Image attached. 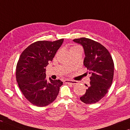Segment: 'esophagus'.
<instances>
[{
    "label": "esophagus",
    "instance_id": "34e87169",
    "mask_svg": "<svg viewBox=\"0 0 130 130\" xmlns=\"http://www.w3.org/2000/svg\"><path fill=\"white\" fill-rule=\"evenodd\" d=\"M65 83H67V84H70L72 85H74L77 84V82L75 81V80H64Z\"/></svg>",
    "mask_w": 130,
    "mask_h": 130
}]
</instances>
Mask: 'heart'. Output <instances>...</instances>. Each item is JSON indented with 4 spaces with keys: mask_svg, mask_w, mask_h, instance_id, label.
<instances>
[{
    "mask_svg": "<svg viewBox=\"0 0 130 130\" xmlns=\"http://www.w3.org/2000/svg\"><path fill=\"white\" fill-rule=\"evenodd\" d=\"M79 49H81L80 47H79V46L78 45H74L73 47H72L70 49V52L72 51H74V50H79Z\"/></svg>",
    "mask_w": 130,
    "mask_h": 130,
    "instance_id": "b5f03b06",
    "label": "heart"
}]
</instances>
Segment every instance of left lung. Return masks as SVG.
<instances>
[{
  "label": "left lung",
  "mask_w": 130,
  "mask_h": 130,
  "mask_svg": "<svg viewBox=\"0 0 130 130\" xmlns=\"http://www.w3.org/2000/svg\"><path fill=\"white\" fill-rule=\"evenodd\" d=\"M73 41L84 48L86 57L83 64L91 75L90 84L80 100L86 104H93L101 100L111 87L114 73L113 60L108 51L99 42L85 37Z\"/></svg>",
  "instance_id": "obj_1"
}]
</instances>
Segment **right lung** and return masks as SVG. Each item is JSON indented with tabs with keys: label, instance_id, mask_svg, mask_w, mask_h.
I'll return each instance as SVG.
<instances>
[{
	"label": "right lung",
	"instance_id": "add662e5",
	"mask_svg": "<svg viewBox=\"0 0 130 130\" xmlns=\"http://www.w3.org/2000/svg\"><path fill=\"white\" fill-rule=\"evenodd\" d=\"M63 39L39 41L23 51L16 67V79L22 93L29 102L38 107L50 105L56 100L63 82L45 79V67L53 60Z\"/></svg>",
	"mask_w": 130,
	"mask_h": 130
}]
</instances>
